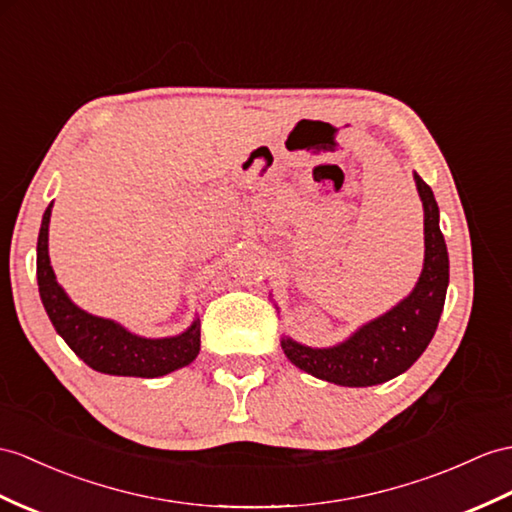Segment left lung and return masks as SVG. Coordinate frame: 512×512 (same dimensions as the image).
<instances>
[{
  "label": "left lung",
  "instance_id": "8db88e82",
  "mask_svg": "<svg viewBox=\"0 0 512 512\" xmlns=\"http://www.w3.org/2000/svg\"><path fill=\"white\" fill-rule=\"evenodd\" d=\"M415 184L423 204L426 243L415 289L384 315L363 323L332 347H310L291 336H282V352L295 367L341 386H373L397 378L426 352L443 313L450 284V256L439 228L434 193L417 173Z\"/></svg>",
  "mask_w": 512,
  "mask_h": 512
}]
</instances>
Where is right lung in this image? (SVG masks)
<instances>
[{
  "label": "right lung",
  "instance_id": "1",
  "mask_svg": "<svg viewBox=\"0 0 512 512\" xmlns=\"http://www.w3.org/2000/svg\"><path fill=\"white\" fill-rule=\"evenodd\" d=\"M47 206L36 243V280L41 302L56 332L86 365L108 376L160 378L191 365L199 354V317L184 332L162 339L134 334L121 323L86 313L58 284L49 263V217Z\"/></svg>",
  "mask_w": 512,
  "mask_h": 512
}]
</instances>
